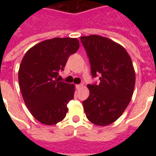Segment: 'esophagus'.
I'll return each mask as SVG.
<instances>
[{"label":"esophagus","instance_id":"obj_1","mask_svg":"<svg viewBox=\"0 0 156 156\" xmlns=\"http://www.w3.org/2000/svg\"><path fill=\"white\" fill-rule=\"evenodd\" d=\"M83 84H77L76 85V88L77 89H80L81 88H83Z\"/></svg>","mask_w":156,"mask_h":156}]
</instances>
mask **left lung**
Listing matches in <instances>:
<instances>
[{
	"instance_id": "1",
	"label": "left lung",
	"mask_w": 156,
	"mask_h": 156,
	"mask_svg": "<svg viewBox=\"0 0 156 156\" xmlns=\"http://www.w3.org/2000/svg\"><path fill=\"white\" fill-rule=\"evenodd\" d=\"M89 58L93 78L100 75L98 84H88L89 96L83 101L86 117L93 124L105 126L120 117L134 93L135 73L127 51L107 37H80Z\"/></svg>"
}]
</instances>
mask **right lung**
Listing matches in <instances>:
<instances>
[{
    "mask_svg": "<svg viewBox=\"0 0 156 156\" xmlns=\"http://www.w3.org/2000/svg\"><path fill=\"white\" fill-rule=\"evenodd\" d=\"M79 48L77 38L55 37L39 42L26 52L18 72L22 98L32 116L53 125L65 118L74 85L58 80L69 56Z\"/></svg>",
    "mask_w": 156,
    "mask_h": 156,
    "instance_id": "1",
    "label": "right lung"
}]
</instances>
